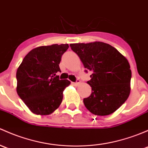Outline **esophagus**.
I'll return each instance as SVG.
<instances>
[{
  "instance_id": "esophagus-1",
  "label": "esophagus",
  "mask_w": 148,
  "mask_h": 148,
  "mask_svg": "<svg viewBox=\"0 0 148 148\" xmlns=\"http://www.w3.org/2000/svg\"><path fill=\"white\" fill-rule=\"evenodd\" d=\"M72 84H73V85H74V86H78V85L79 84H80V81H79V79H77V82H74V83H72Z\"/></svg>"
}]
</instances>
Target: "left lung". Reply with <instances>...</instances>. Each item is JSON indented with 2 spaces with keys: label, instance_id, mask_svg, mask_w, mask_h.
I'll use <instances>...</instances> for the list:
<instances>
[{
  "label": "left lung",
  "instance_id": "1",
  "mask_svg": "<svg viewBox=\"0 0 148 148\" xmlns=\"http://www.w3.org/2000/svg\"><path fill=\"white\" fill-rule=\"evenodd\" d=\"M71 49L80 58L86 71H91V94L84 103L96 116H108L127 100L130 93L131 70L128 61L115 47L102 42L75 43Z\"/></svg>",
  "mask_w": 148,
  "mask_h": 148
}]
</instances>
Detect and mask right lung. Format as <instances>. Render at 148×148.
Segmentation results:
<instances>
[{
  "label": "right lung",
  "instance_id": "1",
  "mask_svg": "<svg viewBox=\"0 0 148 148\" xmlns=\"http://www.w3.org/2000/svg\"><path fill=\"white\" fill-rule=\"evenodd\" d=\"M68 44H54L34 48L24 57L16 72L18 96L32 113L46 116L59 108L63 91L71 82L59 79L62 55Z\"/></svg>",
  "mask_w": 148,
  "mask_h": 148
}]
</instances>
